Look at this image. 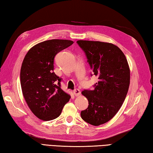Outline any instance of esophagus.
I'll list each match as a JSON object with an SVG mask.
<instances>
[{
  "instance_id": "1",
  "label": "esophagus",
  "mask_w": 153,
  "mask_h": 153,
  "mask_svg": "<svg viewBox=\"0 0 153 153\" xmlns=\"http://www.w3.org/2000/svg\"><path fill=\"white\" fill-rule=\"evenodd\" d=\"M73 93L75 96H76L77 97V96H79L80 95H81V91H80L79 89H76L73 91Z\"/></svg>"
}]
</instances>
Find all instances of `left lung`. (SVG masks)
Here are the masks:
<instances>
[{
    "instance_id": "left-lung-1",
    "label": "left lung",
    "mask_w": 153,
    "mask_h": 153,
    "mask_svg": "<svg viewBox=\"0 0 153 153\" xmlns=\"http://www.w3.org/2000/svg\"><path fill=\"white\" fill-rule=\"evenodd\" d=\"M77 43L99 80L94 90L81 93L89 106L81 116L90 124L100 126L113 118L124 103L130 86V67L124 53L111 43L87 40Z\"/></svg>"
}]
</instances>
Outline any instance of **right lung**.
Returning a JSON list of instances; mask_svg holds the SVG:
<instances>
[{"instance_id":"obj_1","label":"right lung","mask_w":153,"mask_h":153,"mask_svg":"<svg viewBox=\"0 0 153 153\" xmlns=\"http://www.w3.org/2000/svg\"><path fill=\"white\" fill-rule=\"evenodd\" d=\"M73 43L56 39L40 42L23 59L20 72L23 95L32 113L44 121L57 118L71 99L61 89V79L53 71L55 56Z\"/></svg>"}]
</instances>
